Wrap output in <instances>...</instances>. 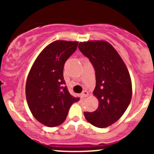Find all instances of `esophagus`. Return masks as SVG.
Listing matches in <instances>:
<instances>
[{
  "mask_svg": "<svg viewBox=\"0 0 154 154\" xmlns=\"http://www.w3.org/2000/svg\"><path fill=\"white\" fill-rule=\"evenodd\" d=\"M88 95V92L87 91H83V92L81 93V97H86Z\"/></svg>",
  "mask_w": 154,
  "mask_h": 154,
  "instance_id": "1",
  "label": "esophagus"
}]
</instances>
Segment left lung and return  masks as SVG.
Here are the masks:
<instances>
[{
    "label": "left lung",
    "mask_w": 154,
    "mask_h": 154,
    "mask_svg": "<svg viewBox=\"0 0 154 154\" xmlns=\"http://www.w3.org/2000/svg\"><path fill=\"white\" fill-rule=\"evenodd\" d=\"M78 48L94 68L96 86L93 93L99 101L97 110L85 112L84 116L90 124L104 128L117 122L130 103V74L117 51L107 42H80Z\"/></svg>",
    "instance_id": "obj_1"
}]
</instances>
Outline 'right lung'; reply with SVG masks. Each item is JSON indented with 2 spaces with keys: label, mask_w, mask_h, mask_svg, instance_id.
<instances>
[{
  "label": "right lung",
  "mask_w": 154,
  "mask_h": 154,
  "mask_svg": "<svg viewBox=\"0 0 154 154\" xmlns=\"http://www.w3.org/2000/svg\"><path fill=\"white\" fill-rule=\"evenodd\" d=\"M77 45V42H54L40 53L29 71L27 104L35 119L47 127L63 124L70 107L79 100L70 94L63 77L65 63Z\"/></svg>",
  "instance_id": "1"
}]
</instances>
